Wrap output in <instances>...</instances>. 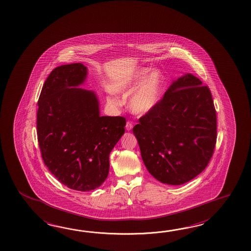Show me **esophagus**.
<instances>
[{
  "label": "esophagus",
  "instance_id": "1",
  "mask_svg": "<svg viewBox=\"0 0 251 251\" xmlns=\"http://www.w3.org/2000/svg\"><path fill=\"white\" fill-rule=\"evenodd\" d=\"M132 128H133L132 123L131 122H127V123H126V129L127 130H130Z\"/></svg>",
  "mask_w": 251,
  "mask_h": 251
}]
</instances>
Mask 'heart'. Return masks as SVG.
<instances>
[{
	"label": "heart",
	"mask_w": 251,
	"mask_h": 251,
	"mask_svg": "<svg viewBox=\"0 0 251 251\" xmlns=\"http://www.w3.org/2000/svg\"><path fill=\"white\" fill-rule=\"evenodd\" d=\"M164 84L161 73L154 70L150 73L149 68H141L128 81H123L115 85L117 92L130 94L129 107L138 114H146L152 111L160 99Z\"/></svg>",
	"instance_id": "heart-1"
}]
</instances>
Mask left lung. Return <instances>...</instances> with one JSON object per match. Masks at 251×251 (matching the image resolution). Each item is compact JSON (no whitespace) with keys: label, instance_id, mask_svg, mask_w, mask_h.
Wrapping results in <instances>:
<instances>
[{"label":"left lung","instance_id":"obj_1","mask_svg":"<svg viewBox=\"0 0 251 251\" xmlns=\"http://www.w3.org/2000/svg\"><path fill=\"white\" fill-rule=\"evenodd\" d=\"M133 133L148 171L161 183L184 184L212 158L217 118L209 87L187 74L167 89L155 108L139 118Z\"/></svg>","mask_w":251,"mask_h":251}]
</instances>
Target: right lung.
Returning <instances> with one entry per match:
<instances>
[{
  "mask_svg": "<svg viewBox=\"0 0 251 251\" xmlns=\"http://www.w3.org/2000/svg\"><path fill=\"white\" fill-rule=\"evenodd\" d=\"M87 75L81 63L57 67L38 101L37 133L44 164L68 188L90 191L105 181L110 153L125 132L122 116H100L93 91L79 87Z\"/></svg>",
  "mask_w": 251,
  "mask_h": 251,
  "instance_id": "add662e5",
  "label": "right lung"
}]
</instances>
